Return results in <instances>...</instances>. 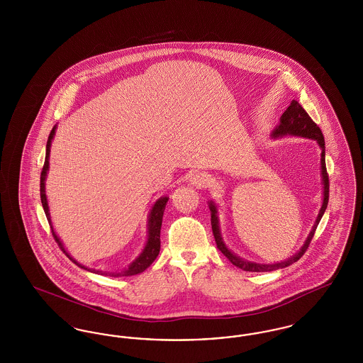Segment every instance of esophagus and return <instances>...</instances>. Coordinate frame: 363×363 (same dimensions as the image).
Segmentation results:
<instances>
[{
  "mask_svg": "<svg viewBox=\"0 0 363 363\" xmlns=\"http://www.w3.org/2000/svg\"><path fill=\"white\" fill-rule=\"evenodd\" d=\"M190 185L197 188V189H201V188H207L211 182V178L207 173H201V172H196V173L190 175L189 179Z\"/></svg>",
  "mask_w": 363,
  "mask_h": 363,
  "instance_id": "esophagus-1",
  "label": "esophagus"
}]
</instances>
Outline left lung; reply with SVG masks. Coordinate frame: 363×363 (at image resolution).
Wrapping results in <instances>:
<instances>
[{
	"instance_id": "left-lung-1",
	"label": "left lung",
	"mask_w": 363,
	"mask_h": 363,
	"mask_svg": "<svg viewBox=\"0 0 363 363\" xmlns=\"http://www.w3.org/2000/svg\"><path fill=\"white\" fill-rule=\"evenodd\" d=\"M284 135H295V136H302V138H313L317 140V143L321 147V175H323V184H324V201H323V207L320 209V213L317 216V220L311 228V234L308 237V240L305 242V245L302 246V249L294 255L293 257H290L286 261L277 262V264H256V262H249L245 259L237 257L235 255H233L227 247H225L223 240L220 237V231H219V220H218V215H216V207L213 203H209V209H211V225H212V233L215 237V242L218 249L225 255L227 259H230L235 267L241 268L246 272H268V271H275L280 268H286L289 265H291L293 262H296L301 259L305 252L308 250L311 240L314 237L315 228L320 223L327 206H328L329 200V177L327 173V166H325V140L323 136L321 129L317 126V123L313 121L311 116L305 111V108L298 104L296 101H293L291 104L287 107V110L283 113V116L280 117V123L277 125V129L272 132L274 138L279 136H284Z\"/></svg>"
}]
</instances>
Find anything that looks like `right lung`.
I'll use <instances>...</instances> for the list:
<instances>
[{"instance_id":"right-lung-1","label":"right lung","mask_w":363,"mask_h":363,"mask_svg":"<svg viewBox=\"0 0 363 363\" xmlns=\"http://www.w3.org/2000/svg\"><path fill=\"white\" fill-rule=\"evenodd\" d=\"M55 133V126L52 128L49 138H48V144H46V157H45V164H43V169H42V173H40V200H42V206L45 209V213H46V218L49 220V223H52L50 220V213H49V207H48V200H46V194H45V179H46V174L49 170V155H50V144H52V138ZM169 201V197H162L159 199L155 203V206L151 209V213H150V219H148V241L147 245L143 250V253L138 256V259H135L130 267L125 271L121 272H102V271H96V274H101V275H107V277H132V275H138L140 272L145 271L152 262L154 259L157 257L159 255V250H160V227H162V219H163V212H164V208L166 204ZM52 237L55 242L58 243V246L61 247V250L67 255V257H69L76 265H79L80 268H84L86 271H89L88 268H86L84 265L79 264L76 259H72L69 255L65 252L64 249V245L62 242L60 241V238L55 235V233L52 231ZM92 272V271H91Z\"/></svg>"}]
</instances>
